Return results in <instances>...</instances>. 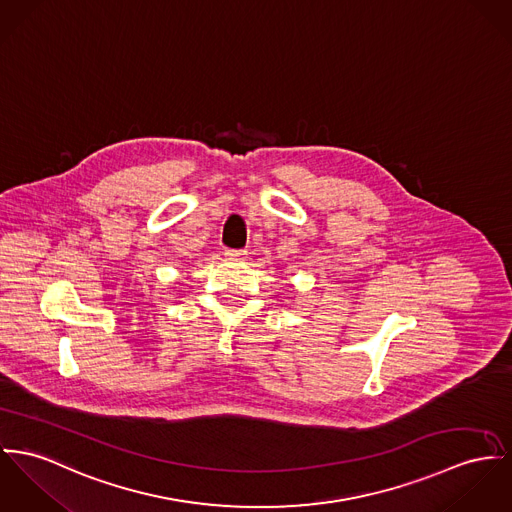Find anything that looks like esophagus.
<instances>
[{"label": "esophagus", "instance_id": "obj_1", "mask_svg": "<svg viewBox=\"0 0 512 512\" xmlns=\"http://www.w3.org/2000/svg\"><path fill=\"white\" fill-rule=\"evenodd\" d=\"M224 255H226V259H230V261H239V259H243V257L247 255V251H243V249H226Z\"/></svg>", "mask_w": 512, "mask_h": 512}]
</instances>
